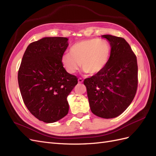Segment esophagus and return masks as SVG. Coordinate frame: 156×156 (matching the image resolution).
<instances>
[{
  "mask_svg": "<svg viewBox=\"0 0 156 156\" xmlns=\"http://www.w3.org/2000/svg\"><path fill=\"white\" fill-rule=\"evenodd\" d=\"M83 82V80L82 78H79L78 79V83H82Z\"/></svg>",
  "mask_w": 156,
  "mask_h": 156,
  "instance_id": "esophagus-1",
  "label": "esophagus"
}]
</instances>
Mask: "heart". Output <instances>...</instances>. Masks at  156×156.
<instances>
[{"instance_id":"1","label":"heart","mask_w":156,"mask_h":156,"mask_svg":"<svg viewBox=\"0 0 156 156\" xmlns=\"http://www.w3.org/2000/svg\"><path fill=\"white\" fill-rule=\"evenodd\" d=\"M111 51V45L105 40H84L71 47L69 53L64 54L61 62L69 73L76 72L81 64L84 72L93 75L100 72L106 66Z\"/></svg>"}]
</instances>
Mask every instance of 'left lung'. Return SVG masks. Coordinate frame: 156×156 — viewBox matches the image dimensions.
Here are the masks:
<instances>
[{"label":"left lung","instance_id":"1","mask_svg":"<svg viewBox=\"0 0 156 156\" xmlns=\"http://www.w3.org/2000/svg\"><path fill=\"white\" fill-rule=\"evenodd\" d=\"M109 41L111 51L106 66L85 79L84 84L90 109L103 119L121 115L133 101L138 86L136 56L123 37L103 35Z\"/></svg>","mask_w":156,"mask_h":156}]
</instances>
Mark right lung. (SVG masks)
I'll return each instance as SVG.
<instances>
[{"label":"right lung","mask_w":156,"mask_h":156,"mask_svg":"<svg viewBox=\"0 0 156 156\" xmlns=\"http://www.w3.org/2000/svg\"><path fill=\"white\" fill-rule=\"evenodd\" d=\"M68 39L46 37L30 44L18 71L23 100L32 115L45 123L62 119L68 113L67 97L77 84L61 62Z\"/></svg>","instance_id":"right-lung-1"}]
</instances>
